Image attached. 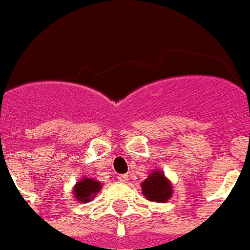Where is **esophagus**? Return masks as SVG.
Segmentation results:
<instances>
[{"label":"esophagus","instance_id":"esophagus-1","mask_svg":"<svg viewBox=\"0 0 250 250\" xmlns=\"http://www.w3.org/2000/svg\"><path fill=\"white\" fill-rule=\"evenodd\" d=\"M118 180H119V182H127V180H128V175L119 174L118 175Z\"/></svg>","mask_w":250,"mask_h":250}]
</instances>
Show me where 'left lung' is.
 Returning a JSON list of instances; mask_svg holds the SVG:
<instances>
[{
  "label": "left lung",
  "instance_id": "8db88e82",
  "mask_svg": "<svg viewBox=\"0 0 250 250\" xmlns=\"http://www.w3.org/2000/svg\"><path fill=\"white\" fill-rule=\"evenodd\" d=\"M143 194L149 201L166 202L172 196V186L170 180L160 170H154L141 183Z\"/></svg>",
  "mask_w": 250,
  "mask_h": 250
}]
</instances>
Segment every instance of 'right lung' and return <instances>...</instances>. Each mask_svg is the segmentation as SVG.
<instances>
[{
  "label": "right lung",
  "instance_id": "right-lung-1",
  "mask_svg": "<svg viewBox=\"0 0 250 250\" xmlns=\"http://www.w3.org/2000/svg\"><path fill=\"white\" fill-rule=\"evenodd\" d=\"M101 189V183L90 178H83L76 183L74 187V194L76 201L89 202L92 198L96 197V193Z\"/></svg>",
  "mask_w": 250,
  "mask_h": 250
}]
</instances>
